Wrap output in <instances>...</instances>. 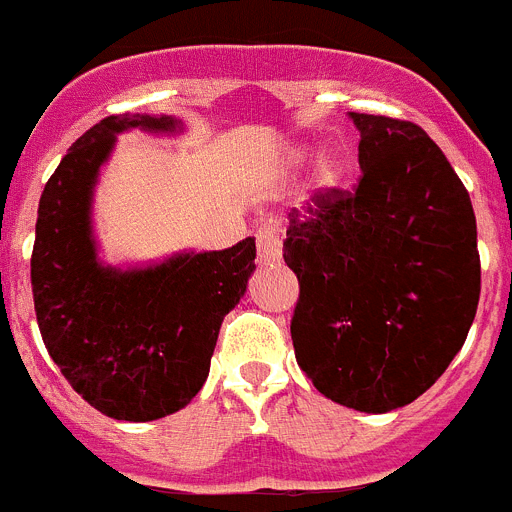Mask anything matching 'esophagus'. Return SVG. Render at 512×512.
<instances>
[{
  "instance_id": "obj_1",
  "label": "esophagus",
  "mask_w": 512,
  "mask_h": 512,
  "mask_svg": "<svg viewBox=\"0 0 512 512\" xmlns=\"http://www.w3.org/2000/svg\"><path fill=\"white\" fill-rule=\"evenodd\" d=\"M283 255V231L281 224L273 219L262 221L260 229H257V260L262 265H275L281 262Z\"/></svg>"
}]
</instances>
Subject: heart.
<instances>
[{
  "instance_id": "1",
  "label": "heart",
  "mask_w": 512,
  "mask_h": 512,
  "mask_svg": "<svg viewBox=\"0 0 512 512\" xmlns=\"http://www.w3.org/2000/svg\"><path fill=\"white\" fill-rule=\"evenodd\" d=\"M342 177V162L337 157H332V154H327V157L319 159V167H317V182L322 185V188H332V185H337Z\"/></svg>"
}]
</instances>
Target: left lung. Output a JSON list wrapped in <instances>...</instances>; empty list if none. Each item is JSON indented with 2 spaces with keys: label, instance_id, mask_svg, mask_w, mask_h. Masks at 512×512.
I'll use <instances>...</instances> for the list:
<instances>
[{
  "label": "left lung",
  "instance_id": "obj_1",
  "mask_svg": "<svg viewBox=\"0 0 512 512\" xmlns=\"http://www.w3.org/2000/svg\"><path fill=\"white\" fill-rule=\"evenodd\" d=\"M353 190H317L288 213L283 260L299 278L296 361L324 397L391 412L441 379L482 288L464 182L417 123L350 113Z\"/></svg>",
  "mask_w": 512,
  "mask_h": 512
}]
</instances>
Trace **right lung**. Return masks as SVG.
Here are the masks:
<instances>
[{"mask_svg":"<svg viewBox=\"0 0 512 512\" xmlns=\"http://www.w3.org/2000/svg\"><path fill=\"white\" fill-rule=\"evenodd\" d=\"M136 126L175 131L177 121L108 115L66 151L38 203L30 283L46 350L71 389L113 420L149 422L182 410L206 384L221 322L255 270V239L144 270L100 265L92 188L115 133Z\"/></svg>","mask_w":512,"mask_h":512,"instance_id":"1","label":"right lung"}]
</instances>
